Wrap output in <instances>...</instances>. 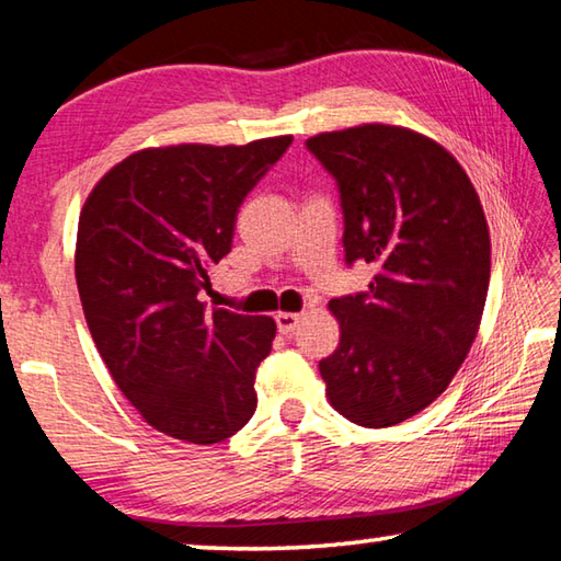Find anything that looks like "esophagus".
<instances>
[{
  "mask_svg": "<svg viewBox=\"0 0 561 561\" xmlns=\"http://www.w3.org/2000/svg\"><path fill=\"white\" fill-rule=\"evenodd\" d=\"M274 321H277L279 334H291V331L299 327L301 314H294V311H277V314H274Z\"/></svg>",
  "mask_w": 561,
  "mask_h": 561,
  "instance_id": "1",
  "label": "esophagus"
}]
</instances>
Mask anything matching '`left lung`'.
<instances>
[{
    "mask_svg": "<svg viewBox=\"0 0 561 561\" xmlns=\"http://www.w3.org/2000/svg\"><path fill=\"white\" fill-rule=\"evenodd\" d=\"M307 148L339 183L346 262L376 267L368 291L329 301L341 336L319 371L334 411L388 428L450 386L478 336L485 213L458 160L411 128L364 123L311 136Z\"/></svg>",
    "mask_w": 561,
    "mask_h": 561,
    "instance_id": "8db88e82",
    "label": "left lung"
}]
</instances>
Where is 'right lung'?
<instances>
[{
    "label": "right lung",
    "mask_w": 561,
    "mask_h": 561,
    "mask_svg": "<svg viewBox=\"0 0 561 561\" xmlns=\"http://www.w3.org/2000/svg\"><path fill=\"white\" fill-rule=\"evenodd\" d=\"M289 144L144 148L81 207L73 267L93 344L144 421L175 440L220 443L257 408L254 374L277 324L210 311L197 294L232 250L247 193Z\"/></svg>",
    "instance_id": "obj_1"
}]
</instances>
